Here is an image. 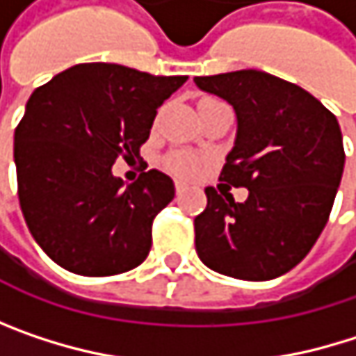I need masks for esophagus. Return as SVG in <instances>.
I'll list each match as a JSON object with an SVG mask.
<instances>
[{
  "label": "esophagus",
  "mask_w": 356,
  "mask_h": 356,
  "mask_svg": "<svg viewBox=\"0 0 356 356\" xmlns=\"http://www.w3.org/2000/svg\"><path fill=\"white\" fill-rule=\"evenodd\" d=\"M187 189V183H183V181H175V191L177 193H183Z\"/></svg>",
  "instance_id": "obj_1"
}]
</instances>
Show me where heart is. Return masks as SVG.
<instances>
[{
    "label": "heart",
    "instance_id": "1",
    "mask_svg": "<svg viewBox=\"0 0 356 356\" xmlns=\"http://www.w3.org/2000/svg\"><path fill=\"white\" fill-rule=\"evenodd\" d=\"M167 169L175 175L189 177L197 171V159L189 152H173L167 156Z\"/></svg>",
    "mask_w": 356,
    "mask_h": 356
}]
</instances>
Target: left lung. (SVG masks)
<instances>
[{"label": "left lung", "instance_id": "8db88e82", "mask_svg": "<svg viewBox=\"0 0 356 356\" xmlns=\"http://www.w3.org/2000/svg\"><path fill=\"white\" fill-rule=\"evenodd\" d=\"M195 86L233 105L235 146L195 216V251L214 272L272 280L295 268L323 231L344 171L338 119L301 86L257 70L197 76ZM248 186L235 202L230 185Z\"/></svg>", "mask_w": 356, "mask_h": 356}]
</instances>
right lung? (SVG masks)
Instances as JSON below:
<instances>
[{"mask_svg": "<svg viewBox=\"0 0 356 356\" xmlns=\"http://www.w3.org/2000/svg\"><path fill=\"white\" fill-rule=\"evenodd\" d=\"M187 76H152L117 63H78L31 95L14 134L18 197L40 249L82 276L140 266L152 220L175 197L156 169L125 185L119 156H140L156 108Z\"/></svg>", "mask_w": 356, "mask_h": 356, "instance_id": "add662e5", "label": "right lung"}]
</instances>
